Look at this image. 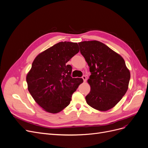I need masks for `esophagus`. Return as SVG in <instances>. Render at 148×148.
<instances>
[{"instance_id": "34e87169", "label": "esophagus", "mask_w": 148, "mask_h": 148, "mask_svg": "<svg viewBox=\"0 0 148 148\" xmlns=\"http://www.w3.org/2000/svg\"><path fill=\"white\" fill-rule=\"evenodd\" d=\"M82 78L83 79L84 82H86V81H87V77H86L85 75H83V76H82Z\"/></svg>"}]
</instances>
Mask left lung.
Returning a JSON list of instances; mask_svg holds the SVG:
<instances>
[{"mask_svg":"<svg viewBox=\"0 0 148 148\" xmlns=\"http://www.w3.org/2000/svg\"><path fill=\"white\" fill-rule=\"evenodd\" d=\"M80 52L90 67L91 89L86 96L88 105L105 111L120 101L128 88L130 72L121 56L96 40L78 43Z\"/></svg>","mask_w":148,"mask_h":148,"instance_id":"8db88e82","label":"left lung"}]
</instances>
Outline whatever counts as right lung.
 Instances as JSON below:
<instances>
[{
	"label": "right lung",
	"mask_w": 148,
	"mask_h": 148,
	"mask_svg": "<svg viewBox=\"0 0 148 148\" xmlns=\"http://www.w3.org/2000/svg\"><path fill=\"white\" fill-rule=\"evenodd\" d=\"M79 51L77 43L64 41L38 54L26 76L27 89L40 106L57 113L71 101L72 94L83 82L72 78V66L67 62Z\"/></svg>",
	"instance_id": "obj_1"
}]
</instances>
